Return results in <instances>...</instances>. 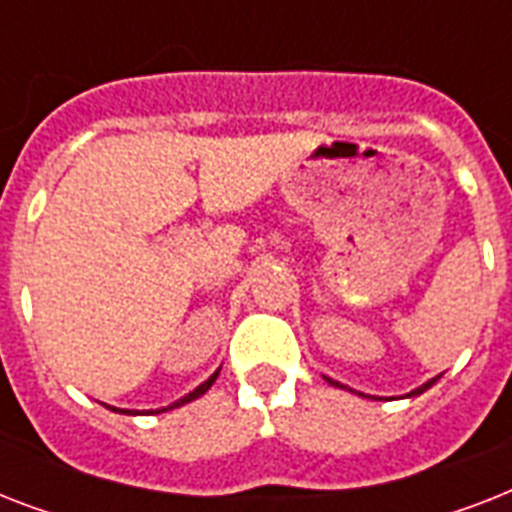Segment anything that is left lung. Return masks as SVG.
<instances>
[{"label": "left lung", "mask_w": 512, "mask_h": 512, "mask_svg": "<svg viewBox=\"0 0 512 512\" xmlns=\"http://www.w3.org/2000/svg\"><path fill=\"white\" fill-rule=\"evenodd\" d=\"M327 380H329V377H327ZM329 382H332V385H340V382H335V380H329ZM430 385H433V380H430V382H425V385H422V388H417V390H414L412 396H417V393H422V390H428ZM340 388H345V385H340Z\"/></svg>", "instance_id": "1"}]
</instances>
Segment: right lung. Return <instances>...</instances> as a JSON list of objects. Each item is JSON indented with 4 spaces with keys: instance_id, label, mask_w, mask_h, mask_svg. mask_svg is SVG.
I'll return each mask as SVG.
<instances>
[{
    "instance_id": "add662e5",
    "label": "right lung",
    "mask_w": 512,
    "mask_h": 512,
    "mask_svg": "<svg viewBox=\"0 0 512 512\" xmlns=\"http://www.w3.org/2000/svg\"><path fill=\"white\" fill-rule=\"evenodd\" d=\"M215 380H217V372H215V374H212V377H209V380H207V382H201L199 388L193 390V393H188V396H185V398H183V401H177V404H175V406L185 404V401H193V398H199V396H201V393H207V390H209V388H212V382H215ZM175 406H167V409H175ZM114 412H116V409H114ZM119 412H122V414H130V412H127V409H119ZM162 412H164V409H162ZM132 414H135V412H132Z\"/></svg>"
}]
</instances>
